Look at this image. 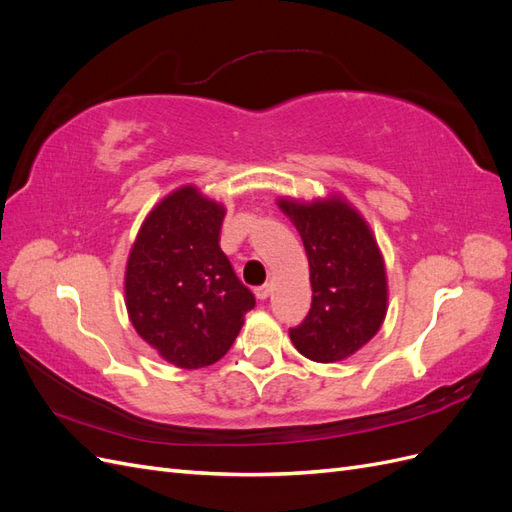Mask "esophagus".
<instances>
[{"label": "esophagus", "instance_id": "1", "mask_svg": "<svg viewBox=\"0 0 512 512\" xmlns=\"http://www.w3.org/2000/svg\"><path fill=\"white\" fill-rule=\"evenodd\" d=\"M271 290H273V286H271V284H265V286H258V288L254 290V294H256V299H258V301H267V299H269V294H271Z\"/></svg>", "mask_w": 512, "mask_h": 512}]
</instances>
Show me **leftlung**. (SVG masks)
<instances>
[{
    "instance_id": "8db88e82",
    "label": "left lung",
    "mask_w": 512,
    "mask_h": 512,
    "mask_svg": "<svg viewBox=\"0 0 512 512\" xmlns=\"http://www.w3.org/2000/svg\"><path fill=\"white\" fill-rule=\"evenodd\" d=\"M299 230L312 282V307L290 339L309 361L337 363L374 337L389 309V280L374 230L346 196L277 198Z\"/></svg>"
}]
</instances>
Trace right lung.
<instances>
[{"instance_id":"right-lung-1","label":"right lung","mask_w":512,"mask_h":512,"mask_svg":"<svg viewBox=\"0 0 512 512\" xmlns=\"http://www.w3.org/2000/svg\"><path fill=\"white\" fill-rule=\"evenodd\" d=\"M226 207L188 183L147 213L123 277L134 331L181 369L218 363L256 299L220 247Z\"/></svg>"}]
</instances>
